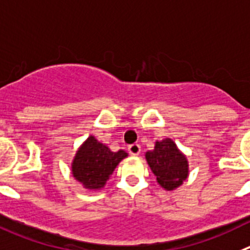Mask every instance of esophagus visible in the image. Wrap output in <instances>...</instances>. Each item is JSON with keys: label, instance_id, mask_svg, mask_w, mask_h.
I'll return each instance as SVG.
<instances>
[{"label": "esophagus", "instance_id": "1", "mask_svg": "<svg viewBox=\"0 0 250 250\" xmlns=\"http://www.w3.org/2000/svg\"><path fill=\"white\" fill-rule=\"evenodd\" d=\"M128 152L132 154V156H139V153H141V146L134 143V145H130L128 147Z\"/></svg>", "mask_w": 250, "mask_h": 250}]
</instances>
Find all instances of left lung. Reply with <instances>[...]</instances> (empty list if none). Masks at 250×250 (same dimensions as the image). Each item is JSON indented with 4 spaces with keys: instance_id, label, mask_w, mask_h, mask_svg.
I'll return each instance as SVG.
<instances>
[{
    "instance_id": "left-lung-1",
    "label": "left lung",
    "mask_w": 250,
    "mask_h": 250,
    "mask_svg": "<svg viewBox=\"0 0 250 250\" xmlns=\"http://www.w3.org/2000/svg\"><path fill=\"white\" fill-rule=\"evenodd\" d=\"M146 159L163 188L172 190L188 177V161L170 138L156 142L154 149L146 153Z\"/></svg>"
}]
</instances>
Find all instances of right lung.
Here are the masks:
<instances>
[{"mask_svg":"<svg viewBox=\"0 0 250 250\" xmlns=\"http://www.w3.org/2000/svg\"><path fill=\"white\" fill-rule=\"evenodd\" d=\"M127 157L125 150L112 152L93 136L81 146L72 162V174L88 189H101L108 181L117 164Z\"/></svg>","mask_w":250,"mask_h":250,"instance_id":"1","label":"right lung"}]
</instances>
